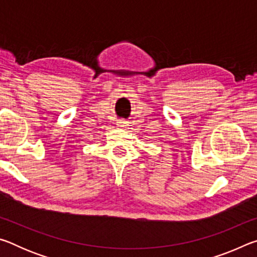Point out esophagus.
Here are the masks:
<instances>
[{"label": "esophagus", "instance_id": "34e87169", "mask_svg": "<svg viewBox=\"0 0 257 257\" xmlns=\"http://www.w3.org/2000/svg\"><path fill=\"white\" fill-rule=\"evenodd\" d=\"M116 123H118V127L123 128V127H125V123H127V122H125L124 119H119L118 122H116Z\"/></svg>", "mask_w": 257, "mask_h": 257}]
</instances>
